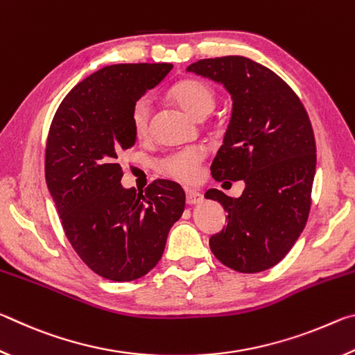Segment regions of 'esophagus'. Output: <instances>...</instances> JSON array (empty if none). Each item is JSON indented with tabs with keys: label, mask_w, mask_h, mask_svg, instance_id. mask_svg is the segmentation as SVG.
Listing matches in <instances>:
<instances>
[{
	"label": "esophagus",
	"mask_w": 355,
	"mask_h": 355,
	"mask_svg": "<svg viewBox=\"0 0 355 355\" xmlns=\"http://www.w3.org/2000/svg\"><path fill=\"white\" fill-rule=\"evenodd\" d=\"M203 202V196L196 189H186V203L188 205H197V203Z\"/></svg>",
	"instance_id": "34e87169"
}]
</instances>
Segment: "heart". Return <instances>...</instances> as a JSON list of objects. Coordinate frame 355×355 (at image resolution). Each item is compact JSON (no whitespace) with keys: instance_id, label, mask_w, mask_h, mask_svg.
<instances>
[{"instance_id":"heart-1","label":"heart","mask_w":355,"mask_h":355,"mask_svg":"<svg viewBox=\"0 0 355 355\" xmlns=\"http://www.w3.org/2000/svg\"><path fill=\"white\" fill-rule=\"evenodd\" d=\"M169 98L194 119L205 117L216 105L214 89L197 78H186L173 84L169 91ZM150 119H152V105L147 98H139L131 107V127L136 137L142 139L147 136ZM203 158H205V150L202 147H188L166 156L159 163V171L180 182H192L197 177V169Z\"/></svg>"}]
</instances>
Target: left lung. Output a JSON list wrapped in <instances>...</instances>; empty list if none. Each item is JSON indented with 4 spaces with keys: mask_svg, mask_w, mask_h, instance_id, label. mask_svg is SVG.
Here are the masks:
<instances>
[{
    "mask_svg": "<svg viewBox=\"0 0 355 355\" xmlns=\"http://www.w3.org/2000/svg\"><path fill=\"white\" fill-rule=\"evenodd\" d=\"M186 70L224 84L232 95L230 123L211 175L245 183L236 199L205 192L228 213L209 248L238 272L266 271L290 252L309 219L316 171L309 114L279 75L249 58L200 59Z\"/></svg>",
    "mask_w": 355,
    "mask_h": 355,
    "instance_id": "1",
    "label": "left lung"
}]
</instances>
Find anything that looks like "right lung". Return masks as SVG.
<instances>
[{
	"instance_id": "add662e5",
	"label": "right lung",
	"mask_w": 355,
	"mask_h": 355,
	"mask_svg": "<svg viewBox=\"0 0 355 355\" xmlns=\"http://www.w3.org/2000/svg\"><path fill=\"white\" fill-rule=\"evenodd\" d=\"M172 64H114L78 83L48 131L45 180L65 236L95 274L112 282L146 275L163 257L184 191L155 180L125 189L119 156L135 146L131 107Z\"/></svg>"
}]
</instances>
